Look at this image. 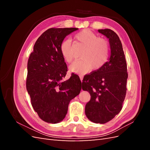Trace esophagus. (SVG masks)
Masks as SVG:
<instances>
[{
	"instance_id": "esophagus-1",
	"label": "esophagus",
	"mask_w": 150,
	"mask_h": 150,
	"mask_svg": "<svg viewBox=\"0 0 150 150\" xmlns=\"http://www.w3.org/2000/svg\"><path fill=\"white\" fill-rule=\"evenodd\" d=\"M79 78H80V79H81V82H83V76H79Z\"/></svg>"
}]
</instances>
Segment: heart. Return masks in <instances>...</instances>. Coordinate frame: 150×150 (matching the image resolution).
I'll return each mask as SVG.
<instances>
[{
    "mask_svg": "<svg viewBox=\"0 0 150 150\" xmlns=\"http://www.w3.org/2000/svg\"><path fill=\"white\" fill-rule=\"evenodd\" d=\"M74 39L84 47V49L81 56L82 59L74 62L70 66L71 71L83 74L91 69L98 71L104 66L109 56V44L106 39L99 38L89 29L79 32L75 35ZM60 51L65 61L71 63L74 55L71 40H65L61 43Z\"/></svg>",
    "mask_w": 150,
    "mask_h": 150,
    "instance_id": "1",
    "label": "heart"
}]
</instances>
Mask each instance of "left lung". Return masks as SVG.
Segmentation results:
<instances>
[{
    "mask_svg": "<svg viewBox=\"0 0 150 150\" xmlns=\"http://www.w3.org/2000/svg\"><path fill=\"white\" fill-rule=\"evenodd\" d=\"M109 39L111 56L104 66L84 77L82 89L91 95L85 114L95 123L104 124L121 111L126 94L127 64L121 40L110 29H99Z\"/></svg>",
    "mask_w": 150,
    "mask_h": 150,
    "instance_id": "left-lung-1",
    "label": "left lung"
}]
</instances>
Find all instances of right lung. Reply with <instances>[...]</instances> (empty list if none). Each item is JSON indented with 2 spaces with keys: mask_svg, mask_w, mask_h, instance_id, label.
<instances>
[{
  "mask_svg": "<svg viewBox=\"0 0 150 150\" xmlns=\"http://www.w3.org/2000/svg\"><path fill=\"white\" fill-rule=\"evenodd\" d=\"M78 28H51L36 40L28 62L26 88L31 104L42 120L57 123L69 102L80 93L81 81L72 73L64 81L67 67L60 51L63 40Z\"/></svg>",
  "mask_w": 150,
  "mask_h": 150,
  "instance_id": "obj_1",
  "label": "right lung"
}]
</instances>
